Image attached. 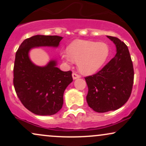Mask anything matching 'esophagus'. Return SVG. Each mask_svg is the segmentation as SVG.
Listing matches in <instances>:
<instances>
[{"label":"esophagus","instance_id":"obj_1","mask_svg":"<svg viewBox=\"0 0 146 146\" xmlns=\"http://www.w3.org/2000/svg\"><path fill=\"white\" fill-rule=\"evenodd\" d=\"M72 77H73V80H76V79L80 78V75H78L77 73H73V74H72Z\"/></svg>","mask_w":146,"mask_h":146}]
</instances>
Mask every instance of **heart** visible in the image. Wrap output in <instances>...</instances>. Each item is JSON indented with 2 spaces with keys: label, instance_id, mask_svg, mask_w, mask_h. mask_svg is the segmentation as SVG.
I'll use <instances>...</instances> for the list:
<instances>
[{
  "label": "heart",
  "instance_id": "heart-1",
  "mask_svg": "<svg viewBox=\"0 0 146 146\" xmlns=\"http://www.w3.org/2000/svg\"><path fill=\"white\" fill-rule=\"evenodd\" d=\"M110 48L104 42L77 40L60 53L62 60L68 64L78 62L82 74H93L100 69L109 56Z\"/></svg>",
  "mask_w": 146,
  "mask_h": 146
}]
</instances>
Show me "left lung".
I'll return each mask as SVG.
<instances>
[{
    "instance_id": "1",
    "label": "left lung",
    "mask_w": 146,
    "mask_h": 146,
    "mask_svg": "<svg viewBox=\"0 0 146 146\" xmlns=\"http://www.w3.org/2000/svg\"><path fill=\"white\" fill-rule=\"evenodd\" d=\"M116 46L115 56L96 74L86 77L88 88L86 101L98 113L115 110L130 98L134 69L128 46L116 37L107 36Z\"/></svg>"
}]
</instances>
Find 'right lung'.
<instances>
[{
    "mask_svg": "<svg viewBox=\"0 0 146 146\" xmlns=\"http://www.w3.org/2000/svg\"><path fill=\"white\" fill-rule=\"evenodd\" d=\"M62 37L36 35L25 40L16 53L14 67V86L24 106L38 115H52L63 105L64 92L73 82L72 72L57 67V60H51L40 66L29 58L33 48H57Z\"/></svg>",
    "mask_w": 146,
    "mask_h": 146,
    "instance_id": "add662e5",
    "label": "right lung"
}]
</instances>
